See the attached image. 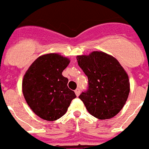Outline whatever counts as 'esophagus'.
<instances>
[{
    "mask_svg": "<svg viewBox=\"0 0 149 149\" xmlns=\"http://www.w3.org/2000/svg\"><path fill=\"white\" fill-rule=\"evenodd\" d=\"M75 94H76V96L78 97L79 95L80 94V90H79V88L76 89V90H75Z\"/></svg>",
    "mask_w": 149,
    "mask_h": 149,
    "instance_id": "1",
    "label": "esophagus"
}]
</instances>
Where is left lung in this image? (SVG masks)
<instances>
[{
	"label": "left lung",
	"mask_w": 149,
	"mask_h": 149,
	"mask_svg": "<svg viewBox=\"0 0 149 149\" xmlns=\"http://www.w3.org/2000/svg\"><path fill=\"white\" fill-rule=\"evenodd\" d=\"M88 79V89L79 97L91 116L100 120L116 116L126 103L130 81L118 61L101 51L76 56Z\"/></svg>",
	"instance_id": "obj_1"
}]
</instances>
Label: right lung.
Wrapping results in <instances>:
<instances>
[{
	"instance_id": "add662e5",
	"label": "right lung",
	"mask_w": 149,
	"mask_h": 149,
	"mask_svg": "<svg viewBox=\"0 0 149 149\" xmlns=\"http://www.w3.org/2000/svg\"><path fill=\"white\" fill-rule=\"evenodd\" d=\"M70 59L58 53L38 57L25 72L22 79V93L28 105L34 113L46 121H55L63 116L74 91L67 87L68 79L62 72Z\"/></svg>"
}]
</instances>
